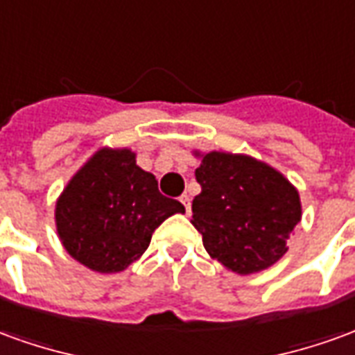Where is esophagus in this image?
Instances as JSON below:
<instances>
[{
    "label": "esophagus",
    "instance_id": "34e87169",
    "mask_svg": "<svg viewBox=\"0 0 355 355\" xmlns=\"http://www.w3.org/2000/svg\"><path fill=\"white\" fill-rule=\"evenodd\" d=\"M180 202H182V205H184L186 215H190V196L182 194L180 196Z\"/></svg>",
    "mask_w": 355,
    "mask_h": 355
}]
</instances>
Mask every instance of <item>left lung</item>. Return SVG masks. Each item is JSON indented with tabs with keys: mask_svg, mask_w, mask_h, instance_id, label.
Returning <instances> with one entry per match:
<instances>
[{
	"mask_svg": "<svg viewBox=\"0 0 355 355\" xmlns=\"http://www.w3.org/2000/svg\"><path fill=\"white\" fill-rule=\"evenodd\" d=\"M194 155L202 159L196 169L202 192L192 202V225L207 254L238 275L277 263L288 252L286 242L302 219L296 186L252 155Z\"/></svg>",
	"mask_w": 355,
	"mask_h": 355,
	"instance_id": "obj_1",
	"label": "left lung"
}]
</instances>
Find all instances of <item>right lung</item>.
Listing matches in <instances>:
<instances>
[{"label": "right lung", "instance_id": "1", "mask_svg": "<svg viewBox=\"0 0 355 355\" xmlns=\"http://www.w3.org/2000/svg\"><path fill=\"white\" fill-rule=\"evenodd\" d=\"M184 205L161 194L128 148H100L57 198L55 227L67 254L96 272L125 271L153 230Z\"/></svg>", "mask_w": 355, "mask_h": 355}]
</instances>
